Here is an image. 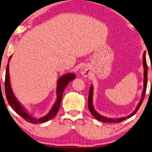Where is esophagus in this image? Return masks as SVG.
<instances>
[{
	"mask_svg": "<svg viewBox=\"0 0 152 152\" xmlns=\"http://www.w3.org/2000/svg\"><path fill=\"white\" fill-rule=\"evenodd\" d=\"M81 73L83 76L87 77L90 74V70L87 66H83L81 69Z\"/></svg>",
	"mask_w": 152,
	"mask_h": 152,
	"instance_id": "34e87169",
	"label": "esophagus"
}]
</instances>
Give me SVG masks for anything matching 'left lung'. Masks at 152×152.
Here are the masks:
<instances>
[{"mask_svg":"<svg viewBox=\"0 0 152 152\" xmlns=\"http://www.w3.org/2000/svg\"><path fill=\"white\" fill-rule=\"evenodd\" d=\"M143 67H144V79H143V90L142 92V97L140 100V102H139L138 105L136 107V109L135 110V111L132 113L131 115H128L127 118H129L132 117V115H134L137 112V110H139L140 106L143 102V98L145 97V92H146V88H147V84H148V65H147V62H146V59H145V52H144L143 55ZM92 95H93V88L92 86H90V91H89V96H88V109H89L90 112H91V114H92V115L96 119H97L99 121H101V122H106V123H119L122 122L124 120H126V118H119V119H111V118H107L106 117L102 116L99 114H98L97 112L95 111V110L94 109L93 107V105H92Z\"/></svg>","mask_w":152,"mask_h":152,"instance_id":"8db88e82","label":"left lung"}]
</instances>
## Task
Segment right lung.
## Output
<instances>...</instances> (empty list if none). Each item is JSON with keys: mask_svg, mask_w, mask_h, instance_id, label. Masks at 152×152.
Here are the masks:
<instances>
[{"mask_svg": "<svg viewBox=\"0 0 152 152\" xmlns=\"http://www.w3.org/2000/svg\"><path fill=\"white\" fill-rule=\"evenodd\" d=\"M11 58V56L9 58V62H8L7 66V70H6V74H5V82H4V89H5V94H6V97L9 102V105L11 107L15 110V111L18 114L20 115L22 118H23L26 122L31 124H39V123H44L47 122V121L52 119V118L55 117L58 111L60 108V104H61V100L62 98L63 92L66 87L68 82H71L72 80L76 78L75 74H67L65 75L62 76L61 78H60L58 81L57 83V90H56V94H57V100L56 103L54 104L53 107H52L50 112L49 114H47L45 116L40 118V119H36V118H32L30 115L28 114L25 110H24L23 107L20 106V104L16 100L15 96L13 94L12 90L11 89L10 84V76H9V61Z\"/></svg>", "mask_w": 152, "mask_h": 152, "instance_id": "obj_1", "label": "right lung"}]
</instances>
